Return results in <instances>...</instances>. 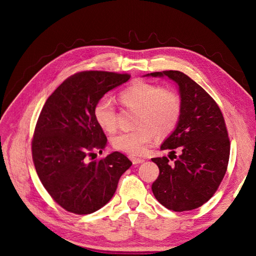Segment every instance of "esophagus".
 Instances as JSON below:
<instances>
[{
	"mask_svg": "<svg viewBox=\"0 0 256 256\" xmlns=\"http://www.w3.org/2000/svg\"><path fill=\"white\" fill-rule=\"evenodd\" d=\"M130 159H131V161H132L134 164H143V162L145 161L142 158H136V157H134V156H130Z\"/></svg>",
	"mask_w": 256,
	"mask_h": 256,
	"instance_id": "obj_1",
	"label": "esophagus"
}]
</instances>
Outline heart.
<instances>
[{
  "label": "heart",
  "mask_w": 256,
  "mask_h": 256,
  "mask_svg": "<svg viewBox=\"0 0 256 256\" xmlns=\"http://www.w3.org/2000/svg\"><path fill=\"white\" fill-rule=\"evenodd\" d=\"M120 99L122 104L136 110V128L120 131L112 138L115 150L131 154H143L152 141L156 132L166 136L176 127L182 113V100L171 88L148 82H136L124 90ZM94 118L106 132H113L118 126V113L112 99L102 97L94 106Z\"/></svg>",
  "instance_id": "1"
}]
</instances>
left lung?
<instances>
[{
  "instance_id": "left-lung-1",
  "label": "left lung",
  "mask_w": 256,
  "mask_h": 256,
  "mask_svg": "<svg viewBox=\"0 0 256 256\" xmlns=\"http://www.w3.org/2000/svg\"><path fill=\"white\" fill-rule=\"evenodd\" d=\"M145 76H168L178 85L182 100L180 120L160 147L180 154H174V164L166 157L152 159L159 168L152 193L170 210H192L214 194L226 175L230 147L226 122L214 100L187 74L166 70Z\"/></svg>"
}]
</instances>
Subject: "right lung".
<instances>
[{"mask_svg": "<svg viewBox=\"0 0 256 256\" xmlns=\"http://www.w3.org/2000/svg\"><path fill=\"white\" fill-rule=\"evenodd\" d=\"M129 79L128 74L78 72L52 92L40 114L32 141L34 166L51 198L69 212L88 214L104 206L132 164L120 152L86 161L108 142L94 118L96 102Z\"/></svg>", "mask_w": 256, "mask_h": 256, "instance_id": "obj_1", "label": "right lung"}]
</instances>
